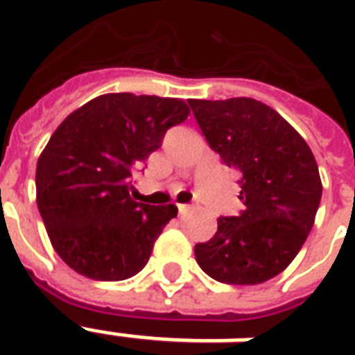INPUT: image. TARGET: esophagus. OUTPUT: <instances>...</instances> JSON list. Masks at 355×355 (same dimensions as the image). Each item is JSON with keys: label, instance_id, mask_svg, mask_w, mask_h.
Segmentation results:
<instances>
[{"label": "esophagus", "instance_id": "obj_1", "mask_svg": "<svg viewBox=\"0 0 355 355\" xmlns=\"http://www.w3.org/2000/svg\"><path fill=\"white\" fill-rule=\"evenodd\" d=\"M178 211H180V215H187V213L191 211V206H187V204H180V206H178Z\"/></svg>", "mask_w": 355, "mask_h": 355}]
</instances>
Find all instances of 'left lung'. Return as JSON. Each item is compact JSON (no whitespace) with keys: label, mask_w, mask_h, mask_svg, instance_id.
Here are the masks:
<instances>
[{"label":"left lung","mask_w":355,"mask_h":355,"mask_svg":"<svg viewBox=\"0 0 355 355\" xmlns=\"http://www.w3.org/2000/svg\"><path fill=\"white\" fill-rule=\"evenodd\" d=\"M209 148L238 170L245 209L218 217L209 241L194 247L207 275L226 284H260L288 268L314 225L322 198L307 142L273 108L249 97L189 98Z\"/></svg>","instance_id":"8db88e82"}]
</instances>
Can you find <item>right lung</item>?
<instances>
[{
  "label": "right lung",
  "mask_w": 355,
  "mask_h": 355,
  "mask_svg": "<svg viewBox=\"0 0 355 355\" xmlns=\"http://www.w3.org/2000/svg\"><path fill=\"white\" fill-rule=\"evenodd\" d=\"M189 114L181 98L106 93L55 129L37 162V206L69 268L95 281L142 271L178 207L135 202L132 172Z\"/></svg>",
  "instance_id": "1"
}]
</instances>
